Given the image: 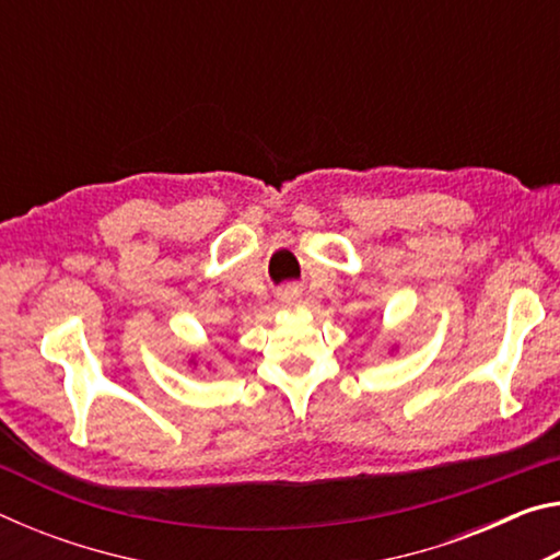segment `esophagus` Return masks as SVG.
Instances as JSON below:
<instances>
[{
	"instance_id": "1",
	"label": "esophagus",
	"mask_w": 560,
	"mask_h": 560,
	"mask_svg": "<svg viewBox=\"0 0 560 560\" xmlns=\"http://www.w3.org/2000/svg\"><path fill=\"white\" fill-rule=\"evenodd\" d=\"M299 299H301V291L299 287H291V283L279 291V301L283 306H293V303H299Z\"/></svg>"
}]
</instances>
